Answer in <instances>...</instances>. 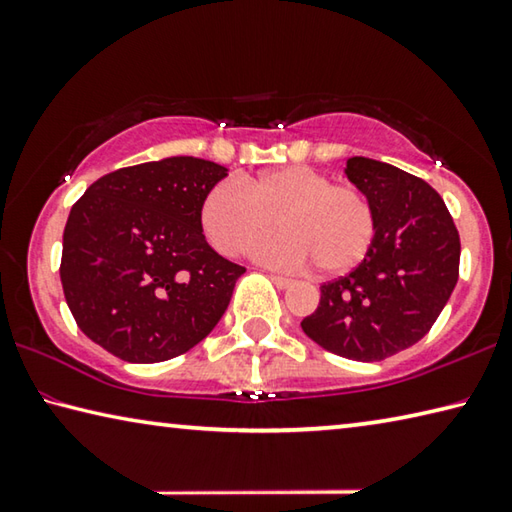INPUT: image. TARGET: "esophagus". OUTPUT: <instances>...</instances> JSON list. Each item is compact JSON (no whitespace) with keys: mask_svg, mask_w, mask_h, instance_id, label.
Returning a JSON list of instances; mask_svg holds the SVG:
<instances>
[{"mask_svg":"<svg viewBox=\"0 0 512 512\" xmlns=\"http://www.w3.org/2000/svg\"><path fill=\"white\" fill-rule=\"evenodd\" d=\"M271 280H273L277 289H291L293 284H296L293 280H289V277H282V275H275V273H271Z\"/></svg>","mask_w":512,"mask_h":512,"instance_id":"1","label":"esophagus"}]
</instances>
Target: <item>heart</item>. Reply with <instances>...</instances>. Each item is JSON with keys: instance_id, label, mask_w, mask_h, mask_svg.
Returning a JSON list of instances; mask_svg holds the SVG:
<instances>
[{"instance_id": "b5f03b06", "label": "heart", "mask_w": 512, "mask_h": 512, "mask_svg": "<svg viewBox=\"0 0 512 512\" xmlns=\"http://www.w3.org/2000/svg\"><path fill=\"white\" fill-rule=\"evenodd\" d=\"M282 232L259 241L264 262L318 275L357 268L377 237V212L363 189L332 183L325 173L300 164L277 167L255 178L221 180L201 203V225L210 244L225 255H244L271 228Z\"/></svg>"}]
</instances>
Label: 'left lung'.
Segmentation results:
<instances>
[{
	"mask_svg": "<svg viewBox=\"0 0 512 512\" xmlns=\"http://www.w3.org/2000/svg\"><path fill=\"white\" fill-rule=\"evenodd\" d=\"M345 176L377 212L366 259L320 287L302 332L354 361H381L418 343L458 282L461 239L445 201L422 178L393 164L350 158Z\"/></svg>",
	"mask_w": 512,
	"mask_h": 512,
	"instance_id": "obj_1",
	"label": "left lung"
}]
</instances>
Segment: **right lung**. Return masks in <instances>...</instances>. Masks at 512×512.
Here are the masks:
<instances>
[{
	"mask_svg": "<svg viewBox=\"0 0 512 512\" xmlns=\"http://www.w3.org/2000/svg\"><path fill=\"white\" fill-rule=\"evenodd\" d=\"M225 176L221 164L176 155L85 189L65 225L60 282L88 339L128 363H158L212 332L246 273L203 235L201 203Z\"/></svg>",
	"mask_w": 512,
	"mask_h": 512,
	"instance_id": "1",
	"label": "right lung"
}]
</instances>
